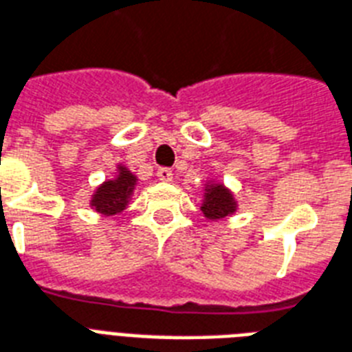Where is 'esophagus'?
Masks as SVG:
<instances>
[{"label":"esophagus","mask_w":352,"mask_h":352,"mask_svg":"<svg viewBox=\"0 0 352 352\" xmlns=\"http://www.w3.org/2000/svg\"><path fill=\"white\" fill-rule=\"evenodd\" d=\"M157 177H159V181H162V182L173 181V173H171L170 168H159V171H157Z\"/></svg>","instance_id":"esophagus-1"}]
</instances>
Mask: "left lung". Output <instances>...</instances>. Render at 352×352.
<instances>
[{"mask_svg": "<svg viewBox=\"0 0 352 352\" xmlns=\"http://www.w3.org/2000/svg\"><path fill=\"white\" fill-rule=\"evenodd\" d=\"M239 210V201L235 193L221 181L210 179L204 182V193H202L201 211L206 221L217 222L226 217L235 215Z\"/></svg>", "mask_w": 352, "mask_h": 352, "instance_id": "1", "label": "left lung"}]
</instances>
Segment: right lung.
<instances>
[{
  "label": "right lung",
  "instance_id": "1",
  "mask_svg": "<svg viewBox=\"0 0 352 352\" xmlns=\"http://www.w3.org/2000/svg\"><path fill=\"white\" fill-rule=\"evenodd\" d=\"M137 182L139 179L126 166L117 164L116 177L97 186L92 193L90 208L102 217L119 215L130 204Z\"/></svg>",
  "mask_w": 352,
  "mask_h": 352
}]
</instances>
